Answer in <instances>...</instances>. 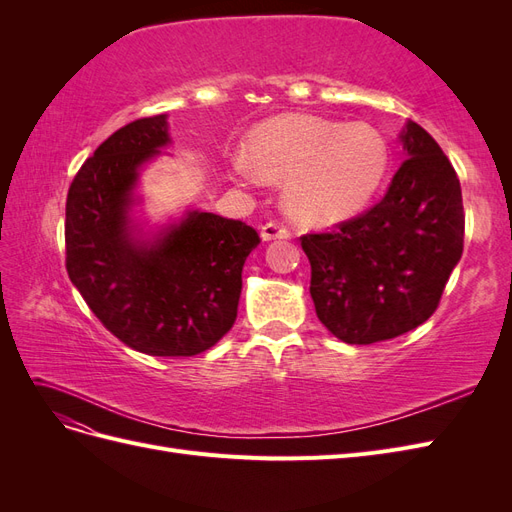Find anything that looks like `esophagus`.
I'll use <instances>...</instances> for the list:
<instances>
[{"label": "esophagus", "instance_id": "34e87169", "mask_svg": "<svg viewBox=\"0 0 512 512\" xmlns=\"http://www.w3.org/2000/svg\"><path fill=\"white\" fill-rule=\"evenodd\" d=\"M260 235L265 241H271V239H290L292 237V230L284 224V222H267L265 226L260 228Z\"/></svg>", "mask_w": 512, "mask_h": 512}]
</instances>
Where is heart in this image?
<instances>
[{
    "mask_svg": "<svg viewBox=\"0 0 512 512\" xmlns=\"http://www.w3.org/2000/svg\"><path fill=\"white\" fill-rule=\"evenodd\" d=\"M389 170V145L367 123L312 115L275 117L252 134V160L237 158L243 181L290 179L288 205L309 224H333L361 211Z\"/></svg>",
    "mask_w": 512,
    "mask_h": 512,
    "instance_id": "b5f03b06",
    "label": "heart"
}]
</instances>
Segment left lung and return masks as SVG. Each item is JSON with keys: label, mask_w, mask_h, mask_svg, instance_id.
<instances>
[{"label": "left lung", "mask_w": 512, "mask_h": 512, "mask_svg": "<svg viewBox=\"0 0 512 512\" xmlns=\"http://www.w3.org/2000/svg\"><path fill=\"white\" fill-rule=\"evenodd\" d=\"M401 143L406 160L380 203L301 237L316 314L346 344L384 342L423 324L463 252L466 215L453 164L414 121Z\"/></svg>", "instance_id": "left-lung-1"}]
</instances>
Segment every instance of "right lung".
<instances>
[{
    "mask_svg": "<svg viewBox=\"0 0 512 512\" xmlns=\"http://www.w3.org/2000/svg\"><path fill=\"white\" fill-rule=\"evenodd\" d=\"M168 143L166 115L119 128L87 158L66 200V271L119 342L194 356L232 329L245 258L260 243L241 220L192 211L153 245L128 232L138 168Z\"/></svg>",
    "mask_w": 512,
    "mask_h": 512,
    "instance_id": "obj_1",
    "label": "right lung"
}]
</instances>
